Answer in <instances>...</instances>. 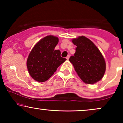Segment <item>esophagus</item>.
Segmentation results:
<instances>
[{"mask_svg": "<svg viewBox=\"0 0 123 123\" xmlns=\"http://www.w3.org/2000/svg\"><path fill=\"white\" fill-rule=\"evenodd\" d=\"M69 58H70V55H68L67 57H66V58L67 59V60H68L69 59Z\"/></svg>", "mask_w": 123, "mask_h": 123, "instance_id": "obj_1", "label": "esophagus"}]
</instances>
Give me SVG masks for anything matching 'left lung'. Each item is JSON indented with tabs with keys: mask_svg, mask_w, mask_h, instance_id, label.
<instances>
[{
	"mask_svg": "<svg viewBox=\"0 0 123 123\" xmlns=\"http://www.w3.org/2000/svg\"><path fill=\"white\" fill-rule=\"evenodd\" d=\"M72 42L77 47L69 61L77 75L86 84H92L101 80L106 71V62L98 47L84 36L74 38Z\"/></svg>",
	"mask_w": 123,
	"mask_h": 123,
	"instance_id": "left-lung-1",
	"label": "left lung"
}]
</instances>
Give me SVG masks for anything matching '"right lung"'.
Masks as SVG:
<instances>
[{"mask_svg": "<svg viewBox=\"0 0 123 123\" xmlns=\"http://www.w3.org/2000/svg\"><path fill=\"white\" fill-rule=\"evenodd\" d=\"M58 37L49 35L40 39L31 51L26 66L30 76L37 82H44L53 75L66 58L61 57V51L54 50Z\"/></svg>", "mask_w": 123, "mask_h": 123, "instance_id": "1", "label": "right lung"}]
</instances>
